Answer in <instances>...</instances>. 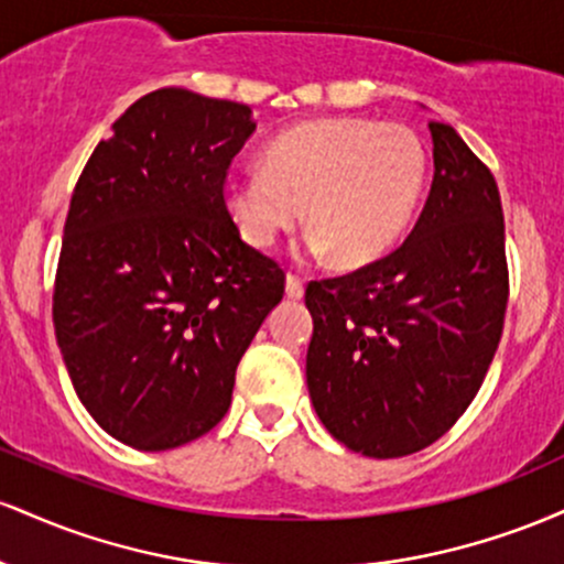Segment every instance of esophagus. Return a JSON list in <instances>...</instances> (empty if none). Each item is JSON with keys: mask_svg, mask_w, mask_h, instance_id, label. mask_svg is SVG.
<instances>
[{"mask_svg": "<svg viewBox=\"0 0 564 564\" xmlns=\"http://www.w3.org/2000/svg\"><path fill=\"white\" fill-rule=\"evenodd\" d=\"M286 296L289 300H302L304 296V281L300 275H294V273L286 275Z\"/></svg>", "mask_w": 564, "mask_h": 564, "instance_id": "34e87169", "label": "esophagus"}]
</instances>
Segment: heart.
<instances>
[{"instance_id":"b5f03b06","label":"heart","mask_w":564,"mask_h":564,"mask_svg":"<svg viewBox=\"0 0 564 564\" xmlns=\"http://www.w3.org/2000/svg\"><path fill=\"white\" fill-rule=\"evenodd\" d=\"M262 164L228 174L223 185L243 241L270 249L307 215L310 254L336 251L347 268L392 249L426 180L424 145L411 129L349 116L286 129L264 148Z\"/></svg>"}]
</instances>
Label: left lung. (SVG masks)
I'll return each instance as SVG.
<instances>
[{
	"mask_svg": "<svg viewBox=\"0 0 564 564\" xmlns=\"http://www.w3.org/2000/svg\"><path fill=\"white\" fill-rule=\"evenodd\" d=\"M430 132L435 177L403 246L304 291L310 400L339 443L371 458L422 451L458 422L507 313L494 174L453 127L430 121Z\"/></svg>",
	"mask_w": 564,
	"mask_h": 564,
	"instance_id": "8db88e82",
	"label": "left lung"
}]
</instances>
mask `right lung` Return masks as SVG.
Instances as JSON below:
<instances>
[{
	"label": "right lung",
	"mask_w": 564,
	"mask_h": 564,
	"mask_svg": "<svg viewBox=\"0 0 564 564\" xmlns=\"http://www.w3.org/2000/svg\"><path fill=\"white\" fill-rule=\"evenodd\" d=\"M257 121L243 102L164 87L113 121L63 228L53 321L89 416L138 451L191 443L228 413L238 360L283 300L223 198Z\"/></svg>",
	"instance_id": "add662e5"
}]
</instances>
